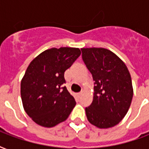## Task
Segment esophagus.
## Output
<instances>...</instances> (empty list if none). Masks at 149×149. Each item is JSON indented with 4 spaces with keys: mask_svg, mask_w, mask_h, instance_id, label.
<instances>
[{
    "mask_svg": "<svg viewBox=\"0 0 149 149\" xmlns=\"http://www.w3.org/2000/svg\"><path fill=\"white\" fill-rule=\"evenodd\" d=\"M82 95V93H77V97H80V96Z\"/></svg>",
    "mask_w": 149,
    "mask_h": 149,
    "instance_id": "1",
    "label": "esophagus"
}]
</instances>
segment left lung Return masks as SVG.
<instances>
[{
	"label": "left lung",
	"instance_id": "1",
	"mask_svg": "<svg viewBox=\"0 0 149 149\" xmlns=\"http://www.w3.org/2000/svg\"><path fill=\"white\" fill-rule=\"evenodd\" d=\"M81 51L94 81L93 102L85 109L87 120L99 128L113 127L125 118L132 103L129 71L117 55L107 49L83 48Z\"/></svg>",
	"mask_w": 149,
	"mask_h": 149
}]
</instances>
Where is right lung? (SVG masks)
<instances>
[{
    "label": "right lung",
    "mask_w": 149,
    "mask_h": 149,
    "mask_svg": "<svg viewBox=\"0 0 149 149\" xmlns=\"http://www.w3.org/2000/svg\"><path fill=\"white\" fill-rule=\"evenodd\" d=\"M81 54L78 48H52L31 61L21 82L27 114L42 127H52L68 118L76 105L65 86L64 72Z\"/></svg>",
    "instance_id": "1"
}]
</instances>
